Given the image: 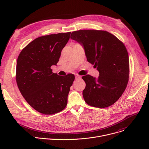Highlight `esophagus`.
Wrapping results in <instances>:
<instances>
[{"label": "esophagus", "instance_id": "obj_1", "mask_svg": "<svg viewBox=\"0 0 149 149\" xmlns=\"http://www.w3.org/2000/svg\"><path fill=\"white\" fill-rule=\"evenodd\" d=\"M81 78V77L80 75H75V79H76L77 80L80 79Z\"/></svg>", "mask_w": 149, "mask_h": 149}]
</instances>
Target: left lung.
I'll use <instances>...</instances> for the list:
<instances>
[{
    "label": "left lung",
    "instance_id": "8db88e82",
    "mask_svg": "<svg viewBox=\"0 0 149 149\" xmlns=\"http://www.w3.org/2000/svg\"><path fill=\"white\" fill-rule=\"evenodd\" d=\"M71 38L83 45L87 61L99 71L98 78L87 75L82 91L89 105L106 108L122 95L129 82L130 68L128 52L123 42L110 32L101 30L74 31Z\"/></svg>",
    "mask_w": 149,
    "mask_h": 149
}]
</instances>
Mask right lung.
Here are the masks:
<instances>
[{
  "instance_id": "1",
  "label": "right lung",
  "mask_w": 149,
  "mask_h": 149,
  "mask_svg": "<svg viewBox=\"0 0 149 149\" xmlns=\"http://www.w3.org/2000/svg\"><path fill=\"white\" fill-rule=\"evenodd\" d=\"M71 32L38 37L28 44L18 56L16 80L27 102L42 114L52 115L64 109L75 77L52 72Z\"/></svg>"
}]
</instances>
